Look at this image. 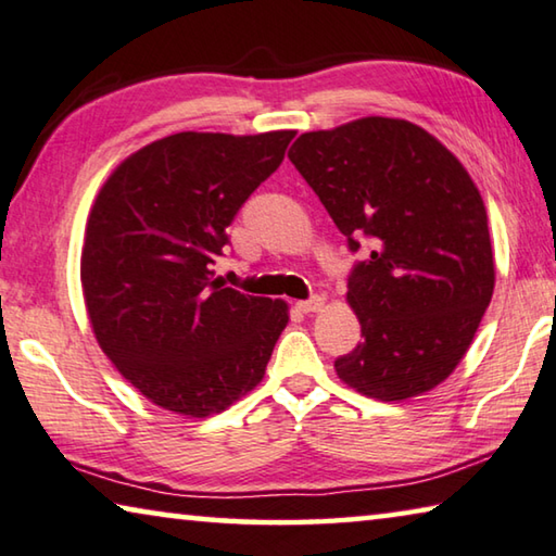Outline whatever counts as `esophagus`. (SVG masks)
<instances>
[{
  "instance_id": "34e87169",
  "label": "esophagus",
  "mask_w": 556,
  "mask_h": 556,
  "mask_svg": "<svg viewBox=\"0 0 556 556\" xmlns=\"http://www.w3.org/2000/svg\"><path fill=\"white\" fill-rule=\"evenodd\" d=\"M325 307V298L323 295H315L311 300H300L298 303V311L300 313H320Z\"/></svg>"
}]
</instances>
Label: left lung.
I'll list each match as a JSON object with an SVG mask.
<instances>
[{
	"label": "left lung",
	"mask_w": 556,
	"mask_h": 556,
	"mask_svg": "<svg viewBox=\"0 0 556 556\" xmlns=\"http://www.w3.org/2000/svg\"><path fill=\"white\" fill-rule=\"evenodd\" d=\"M288 157L348 236L371 241L348 303L362 342L334 371L377 402L426 394L466 357L495 288L488 212L445 144L402 117L303 132Z\"/></svg>",
	"instance_id": "1"
}]
</instances>
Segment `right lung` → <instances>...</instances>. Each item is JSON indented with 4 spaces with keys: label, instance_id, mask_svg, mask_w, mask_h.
<instances>
[{
    "label": "right lung",
    "instance_id": "right-lung-1",
    "mask_svg": "<svg viewBox=\"0 0 556 556\" xmlns=\"http://www.w3.org/2000/svg\"><path fill=\"white\" fill-rule=\"evenodd\" d=\"M295 130L177 132L117 165L90 206L80 288L113 367L154 406L206 418L261 384L286 300L214 280L226 226Z\"/></svg>",
    "mask_w": 556,
    "mask_h": 556
}]
</instances>
